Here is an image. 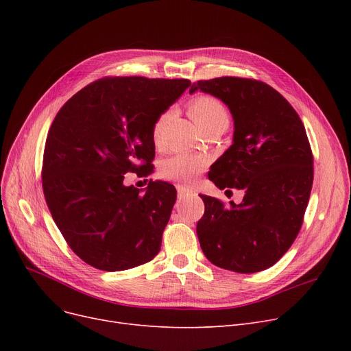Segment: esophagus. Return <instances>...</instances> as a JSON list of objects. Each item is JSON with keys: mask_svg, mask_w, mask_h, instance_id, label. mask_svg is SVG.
Here are the masks:
<instances>
[{"mask_svg": "<svg viewBox=\"0 0 351 351\" xmlns=\"http://www.w3.org/2000/svg\"><path fill=\"white\" fill-rule=\"evenodd\" d=\"M176 189H178V196H179V199H185V197H188V196H192V195H193V193H192V191H189L188 188L182 186V185H178V186H176Z\"/></svg>", "mask_w": 351, "mask_h": 351, "instance_id": "obj_1", "label": "esophagus"}]
</instances>
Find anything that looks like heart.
I'll return each mask as SVG.
<instances>
[{
    "label": "heart",
    "mask_w": 351,
    "mask_h": 351,
    "mask_svg": "<svg viewBox=\"0 0 351 351\" xmlns=\"http://www.w3.org/2000/svg\"><path fill=\"white\" fill-rule=\"evenodd\" d=\"M189 110H191L192 118L195 119L196 125L200 129L210 125L222 123V122L229 123V117L225 106L217 99L210 97H200L193 99L191 102ZM166 119H168V114L162 115L156 121L154 126L155 141H158ZM204 166H205V162L200 158L178 154L163 162L160 168V175L163 179L178 182L180 185H191V183L195 180V178L202 172V169H204Z\"/></svg>",
    "instance_id": "obj_1"
}]
</instances>
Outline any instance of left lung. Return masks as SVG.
<instances>
[{"label":"left lung","instance_id":"1","mask_svg":"<svg viewBox=\"0 0 351 351\" xmlns=\"http://www.w3.org/2000/svg\"><path fill=\"white\" fill-rule=\"evenodd\" d=\"M200 90L222 101L233 118V142L208 173L219 189H243L229 206L200 195L205 213L199 243L222 269L256 273L269 269L296 239L313 185V155L296 110L265 82L222 77L197 81ZM228 192V191H226Z\"/></svg>","mask_w":351,"mask_h":351}]
</instances>
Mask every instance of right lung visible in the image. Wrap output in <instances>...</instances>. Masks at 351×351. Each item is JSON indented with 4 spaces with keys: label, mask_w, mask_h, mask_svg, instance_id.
Listing matches in <instances>:
<instances>
[{
    "label": "right lung",
    "mask_w": 351,
    "mask_h": 351,
    "mask_svg": "<svg viewBox=\"0 0 351 351\" xmlns=\"http://www.w3.org/2000/svg\"><path fill=\"white\" fill-rule=\"evenodd\" d=\"M188 80L105 78L77 92L45 142L43 189L55 225L77 256L105 271L152 261L176 202L168 182L142 189L123 175L151 173L154 126Z\"/></svg>",
    "instance_id": "add662e5"
}]
</instances>
